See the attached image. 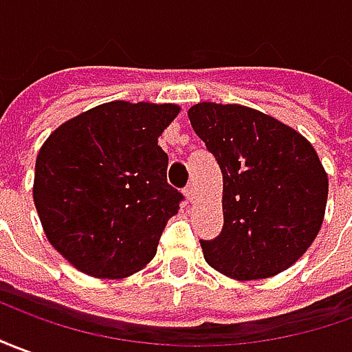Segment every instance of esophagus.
<instances>
[{"mask_svg": "<svg viewBox=\"0 0 352 352\" xmlns=\"http://www.w3.org/2000/svg\"><path fill=\"white\" fill-rule=\"evenodd\" d=\"M184 195H186V199L193 203L195 201V195H197V191H195V186H188L186 190H184Z\"/></svg>", "mask_w": 352, "mask_h": 352, "instance_id": "esophagus-1", "label": "esophagus"}]
</instances>
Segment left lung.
<instances>
[{"instance_id":"left-lung-1","label":"left lung","mask_w":352,"mask_h":352,"mask_svg":"<svg viewBox=\"0 0 352 352\" xmlns=\"http://www.w3.org/2000/svg\"><path fill=\"white\" fill-rule=\"evenodd\" d=\"M188 116L224 182V228L201 241L208 266L241 282L287 270L326 214L329 184L318 153L292 126L251 107L203 101Z\"/></svg>"}]
</instances>
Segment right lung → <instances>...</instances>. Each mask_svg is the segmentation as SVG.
I'll use <instances>...</instances> for the list:
<instances>
[{
    "label": "right lung",
    "instance_id": "obj_1",
    "mask_svg": "<svg viewBox=\"0 0 352 352\" xmlns=\"http://www.w3.org/2000/svg\"><path fill=\"white\" fill-rule=\"evenodd\" d=\"M174 103L111 101L53 130L36 159L34 205L45 237L76 270L126 278L149 264L184 199L166 182L159 135Z\"/></svg>",
    "mask_w": 352,
    "mask_h": 352
}]
</instances>
